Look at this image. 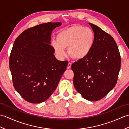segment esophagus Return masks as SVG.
Wrapping results in <instances>:
<instances>
[{
  "label": "esophagus",
  "mask_w": 129,
  "mask_h": 129,
  "mask_svg": "<svg viewBox=\"0 0 129 129\" xmlns=\"http://www.w3.org/2000/svg\"><path fill=\"white\" fill-rule=\"evenodd\" d=\"M72 63L71 62H69L68 64V67H67V69H70L71 67H72Z\"/></svg>",
  "instance_id": "esophagus-1"
}]
</instances>
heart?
<instances>
[{
  "mask_svg": "<svg viewBox=\"0 0 129 129\" xmlns=\"http://www.w3.org/2000/svg\"><path fill=\"white\" fill-rule=\"evenodd\" d=\"M95 40V33L91 29L74 25L60 31L56 35V40L51 42V45L59 59H62L66 56L65 49L68 48L70 56L82 59L91 52Z\"/></svg>",
  "mask_w": 129,
  "mask_h": 129,
  "instance_id": "1",
  "label": "heart"
}]
</instances>
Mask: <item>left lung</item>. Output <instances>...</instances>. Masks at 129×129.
Masks as SVG:
<instances>
[{
    "label": "left lung",
    "mask_w": 129,
    "mask_h": 129,
    "mask_svg": "<svg viewBox=\"0 0 129 129\" xmlns=\"http://www.w3.org/2000/svg\"><path fill=\"white\" fill-rule=\"evenodd\" d=\"M95 33L94 45L86 57L74 62L73 83L85 99L95 101L103 98L117 83L121 57L115 41L99 27L89 23Z\"/></svg>",
    "instance_id": "left-lung-1"
}]
</instances>
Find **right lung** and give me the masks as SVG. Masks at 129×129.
Listing matches in <instances>:
<instances>
[{"instance_id":"add662e5","label":"right lung","mask_w":129,"mask_h":129,"mask_svg":"<svg viewBox=\"0 0 129 129\" xmlns=\"http://www.w3.org/2000/svg\"><path fill=\"white\" fill-rule=\"evenodd\" d=\"M61 23H44L28 29L15 39L9 68L16 91L26 101H46L57 86L68 61L55 57L51 33Z\"/></svg>"}]
</instances>
